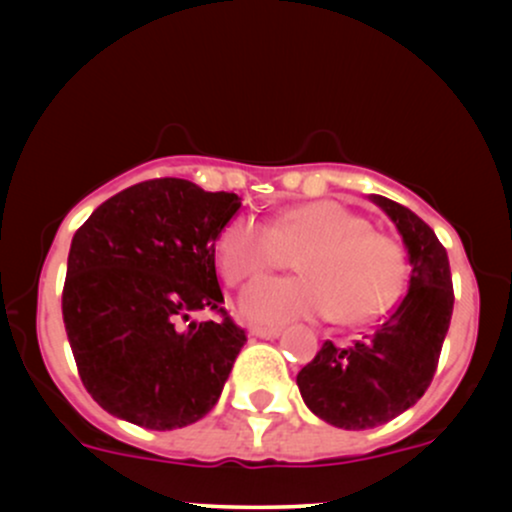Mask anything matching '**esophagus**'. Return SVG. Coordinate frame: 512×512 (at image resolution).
<instances>
[{"mask_svg": "<svg viewBox=\"0 0 512 512\" xmlns=\"http://www.w3.org/2000/svg\"><path fill=\"white\" fill-rule=\"evenodd\" d=\"M252 337H260V339H276L281 334V327H262V325H252L248 330Z\"/></svg>", "mask_w": 512, "mask_h": 512, "instance_id": "esophagus-1", "label": "esophagus"}]
</instances>
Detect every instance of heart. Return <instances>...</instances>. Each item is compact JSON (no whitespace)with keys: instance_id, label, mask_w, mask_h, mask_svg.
Segmentation results:
<instances>
[{"instance_id":"1","label":"heart","mask_w":512,"mask_h":512,"mask_svg":"<svg viewBox=\"0 0 512 512\" xmlns=\"http://www.w3.org/2000/svg\"><path fill=\"white\" fill-rule=\"evenodd\" d=\"M289 255L301 276L245 286L238 298L245 320L284 325L334 315L342 325H361L383 315L404 284L402 248L334 199L289 207L269 223L236 216L216 240V267L233 286L281 267Z\"/></svg>"}]
</instances>
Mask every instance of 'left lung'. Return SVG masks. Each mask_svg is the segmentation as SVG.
I'll return each mask as SVG.
<instances>
[{
  "label": "left lung",
  "mask_w": 512,
  "mask_h": 512,
  "mask_svg": "<svg viewBox=\"0 0 512 512\" xmlns=\"http://www.w3.org/2000/svg\"><path fill=\"white\" fill-rule=\"evenodd\" d=\"M370 202L390 216L402 236L411 267L407 296L351 346L322 344L296 378L308 409L346 431L387 424L424 397L455 303L448 252L433 228L383 195H370Z\"/></svg>",
  "instance_id": "obj_1"
}]
</instances>
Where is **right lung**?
Here are the masks:
<instances>
[{
	"instance_id": "1",
	"label": "right lung",
	"mask_w": 512,
	"mask_h": 512,
	"mask_svg": "<svg viewBox=\"0 0 512 512\" xmlns=\"http://www.w3.org/2000/svg\"><path fill=\"white\" fill-rule=\"evenodd\" d=\"M238 209L233 192L158 178L117 192L74 233L64 330L81 383L108 414L173 431L219 402L248 339L228 317L192 313L221 310L216 240Z\"/></svg>"
}]
</instances>
